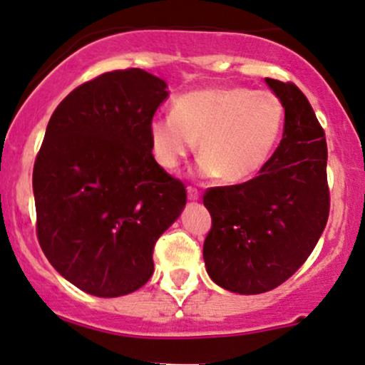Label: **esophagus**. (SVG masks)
<instances>
[{
	"label": "esophagus",
	"instance_id": "1",
	"mask_svg": "<svg viewBox=\"0 0 365 365\" xmlns=\"http://www.w3.org/2000/svg\"><path fill=\"white\" fill-rule=\"evenodd\" d=\"M187 198H190V200H198L200 198V191L196 190L195 186H187Z\"/></svg>",
	"mask_w": 365,
	"mask_h": 365
}]
</instances>
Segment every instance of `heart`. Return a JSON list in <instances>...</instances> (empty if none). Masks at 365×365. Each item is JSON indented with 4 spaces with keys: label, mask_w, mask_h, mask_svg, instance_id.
I'll use <instances>...</instances> for the list:
<instances>
[{
    "label": "heart",
    "mask_w": 365,
    "mask_h": 365,
    "mask_svg": "<svg viewBox=\"0 0 365 365\" xmlns=\"http://www.w3.org/2000/svg\"><path fill=\"white\" fill-rule=\"evenodd\" d=\"M284 120V101L269 89H198L175 98L172 115L150 122L151 151L162 167L175 169L200 139V174L243 182L271 160Z\"/></svg>",
    "instance_id": "b5f03b06"
}]
</instances>
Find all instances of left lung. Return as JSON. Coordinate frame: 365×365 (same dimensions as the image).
Masks as SVG:
<instances>
[{
    "mask_svg": "<svg viewBox=\"0 0 365 365\" xmlns=\"http://www.w3.org/2000/svg\"><path fill=\"white\" fill-rule=\"evenodd\" d=\"M265 83L286 106L284 133L259 175L208 187L212 227L203 243L208 276L240 294L271 292L309 259L329 217L326 134L293 83Z\"/></svg>",
    "mask_w": 365,
    "mask_h": 365,
    "instance_id": "8db88e82",
    "label": "left lung"
}]
</instances>
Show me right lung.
<instances>
[{
  "label": "right lung",
  "mask_w": 365,
  "mask_h": 365,
  "mask_svg": "<svg viewBox=\"0 0 365 365\" xmlns=\"http://www.w3.org/2000/svg\"><path fill=\"white\" fill-rule=\"evenodd\" d=\"M165 81L105 72L77 86L48 122L32 172L36 232L61 276L94 297L136 292L153 248L186 205V187L151 153Z\"/></svg>",
  "instance_id": "1"
}]
</instances>
